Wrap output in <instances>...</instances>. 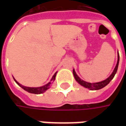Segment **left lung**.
I'll return each mask as SVG.
<instances>
[{"label": "left lung", "mask_w": 126, "mask_h": 126, "mask_svg": "<svg viewBox=\"0 0 126 126\" xmlns=\"http://www.w3.org/2000/svg\"><path fill=\"white\" fill-rule=\"evenodd\" d=\"M119 53H118V56H117V65L115 66V67L113 71V73L111 74V75L108 78H107L105 80H103L102 82H96V83H90V82H86L82 80L79 78L78 76L77 75L76 71L74 69H73V74H74V78L76 80L77 82L79 83V84L82 85V86L86 88H88L91 90H99V89H101L103 88L105 86H106L108 84L109 82H111V80L114 78L115 75L116 74L117 71V68H118V65H119Z\"/></svg>", "instance_id": "obj_1"}]
</instances>
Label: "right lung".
<instances>
[{"label":"right lung","instance_id":"add662e5","mask_svg":"<svg viewBox=\"0 0 126 126\" xmlns=\"http://www.w3.org/2000/svg\"><path fill=\"white\" fill-rule=\"evenodd\" d=\"M56 74H57V72L54 74V76H52V79L50 80V82H48V84H47L46 85H44L43 86H41V87H27V86H24L23 85L20 84L17 81H16V79L13 78V79L15 80V82L20 87H21L23 88V90H25L27 92H28L30 93H32V94H42V93H44L45 91L48 89H49L51 85H52V82L55 81V77H56Z\"/></svg>","mask_w":126,"mask_h":126}]
</instances>
